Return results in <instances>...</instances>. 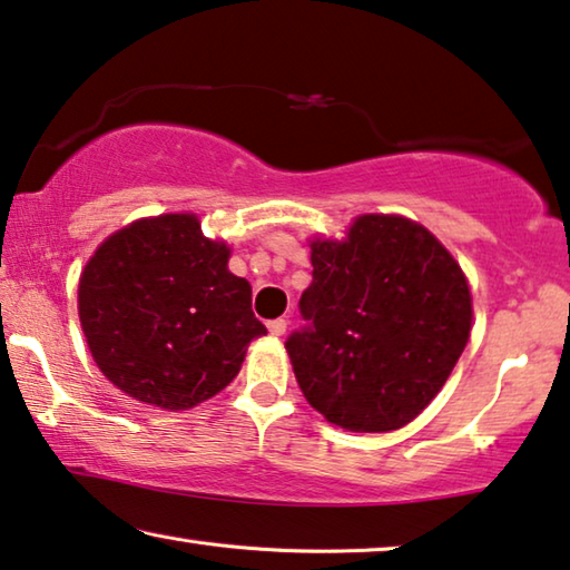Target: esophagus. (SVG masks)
I'll use <instances>...</instances> for the list:
<instances>
[{"instance_id":"obj_1","label":"esophagus","mask_w":570,"mask_h":570,"mask_svg":"<svg viewBox=\"0 0 570 570\" xmlns=\"http://www.w3.org/2000/svg\"><path fill=\"white\" fill-rule=\"evenodd\" d=\"M267 328H269L272 336H283L285 328H287V318H272L269 324H267Z\"/></svg>"}]
</instances>
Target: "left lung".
Wrapping results in <instances>:
<instances>
[{
  "label": "left lung",
  "mask_w": 570,
  "mask_h": 570,
  "mask_svg": "<svg viewBox=\"0 0 570 570\" xmlns=\"http://www.w3.org/2000/svg\"><path fill=\"white\" fill-rule=\"evenodd\" d=\"M305 326L287 336L305 399L350 432L406 426L442 391L470 336V291L414 220L362 216L346 242L311 244Z\"/></svg>",
  "instance_id": "obj_1"
}]
</instances>
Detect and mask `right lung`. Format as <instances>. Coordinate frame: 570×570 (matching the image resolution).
<instances>
[{"label":"right lung","instance_id":"obj_1","mask_svg":"<svg viewBox=\"0 0 570 570\" xmlns=\"http://www.w3.org/2000/svg\"><path fill=\"white\" fill-rule=\"evenodd\" d=\"M79 318L107 381L169 411L224 391L249 342L267 334L252 285L228 272V246L205 238L189 213L107 238L81 272Z\"/></svg>","mask_w":570,"mask_h":570}]
</instances>
